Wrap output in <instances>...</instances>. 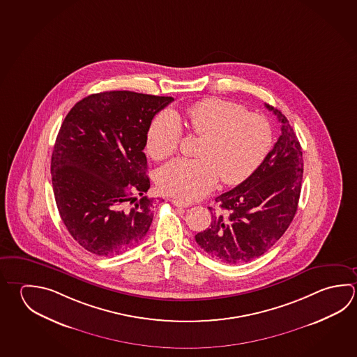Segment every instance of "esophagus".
Returning <instances> with one entry per match:
<instances>
[{"label":"esophagus","instance_id":"obj_1","mask_svg":"<svg viewBox=\"0 0 357 357\" xmlns=\"http://www.w3.org/2000/svg\"><path fill=\"white\" fill-rule=\"evenodd\" d=\"M171 202H172L175 206H177V208H188V206L191 205L190 202H181V200H177V199H172Z\"/></svg>","mask_w":357,"mask_h":357}]
</instances>
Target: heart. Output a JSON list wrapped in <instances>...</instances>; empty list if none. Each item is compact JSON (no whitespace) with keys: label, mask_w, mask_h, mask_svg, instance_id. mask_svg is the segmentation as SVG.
<instances>
[{"label":"heart","mask_w":357,"mask_h":357,"mask_svg":"<svg viewBox=\"0 0 357 357\" xmlns=\"http://www.w3.org/2000/svg\"><path fill=\"white\" fill-rule=\"evenodd\" d=\"M183 124L202 137L199 158H176L157 174L158 188L182 202H194L221 180L227 185L244 181L263 162L272 147L271 124L261 114L245 112L239 104L204 99L181 113L163 110L147 133V152L163 160L175 152Z\"/></svg>","instance_id":"1"}]
</instances>
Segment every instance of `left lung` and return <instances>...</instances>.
<instances>
[{
    "mask_svg": "<svg viewBox=\"0 0 357 357\" xmlns=\"http://www.w3.org/2000/svg\"><path fill=\"white\" fill-rule=\"evenodd\" d=\"M282 124V135L259 167L208 208L210 227L195 235L204 252L227 264L259 258L280 239L298 208L303 158L298 138L280 110L266 104Z\"/></svg>",
    "mask_w": 357,
    "mask_h": 357,
    "instance_id": "obj_1",
    "label": "left lung"
}]
</instances>
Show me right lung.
<instances>
[{"label":"right lung","mask_w":357,"mask_h":357,"mask_svg":"<svg viewBox=\"0 0 357 357\" xmlns=\"http://www.w3.org/2000/svg\"><path fill=\"white\" fill-rule=\"evenodd\" d=\"M174 100L103 91L73 107L59 130L52 181L59 214L79 245L100 257L136 247L153 219L143 149L155 114Z\"/></svg>","instance_id":"right-lung-1"}]
</instances>
